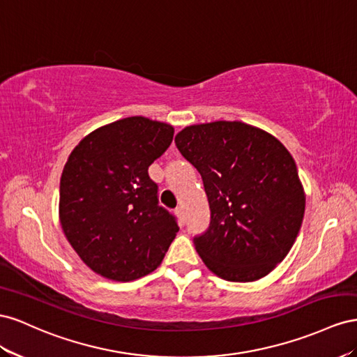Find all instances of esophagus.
Returning a JSON list of instances; mask_svg holds the SVG:
<instances>
[{
  "mask_svg": "<svg viewBox=\"0 0 357 357\" xmlns=\"http://www.w3.org/2000/svg\"><path fill=\"white\" fill-rule=\"evenodd\" d=\"M175 213L178 215V218H179L181 222H185V212H184V208L178 206V208L175 209Z\"/></svg>",
  "mask_w": 357,
  "mask_h": 357,
  "instance_id": "esophagus-1",
  "label": "esophagus"
}]
</instances>
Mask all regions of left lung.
<instances>
[{
    "label": "left lung",
    "instance_id": "1",
    "mask_svg": "<svg viewBox=\"0 0 357 357\" xmlns=\"http://www.w3.org/2000/svg\"><path fill=\"white\" fill-rule=\"evenodd\" d=\"M175 144L200 173L211 222L196 250L220 278L248 282L284 260L302 226L305 192L278 139L241 121L185 127Z\"/></svg>",
    "mask_w": 357,
    "mask_h": 357
}]
</instances>
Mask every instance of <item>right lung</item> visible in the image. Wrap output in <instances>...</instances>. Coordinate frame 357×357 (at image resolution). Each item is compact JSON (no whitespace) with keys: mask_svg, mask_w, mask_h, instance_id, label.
Segmentation results:
<instances>
[{"mask_svg":"<svg viewBox=\"0 0 357 357\" xmlns=\"http://www.w3.org/2000/svg\"><path fill=\"white\" fill-rule=\"evenodd\" d=\"M173 127L130 116L100 127L71 152L59 182V221L88 268L114 281L155 271L179 230L158 205L148 167L165 154Z\"/></svg>","mask_w":357,"mask_h":357,"instance_id":"add662e5","label":"right lung"}]
</instances>
